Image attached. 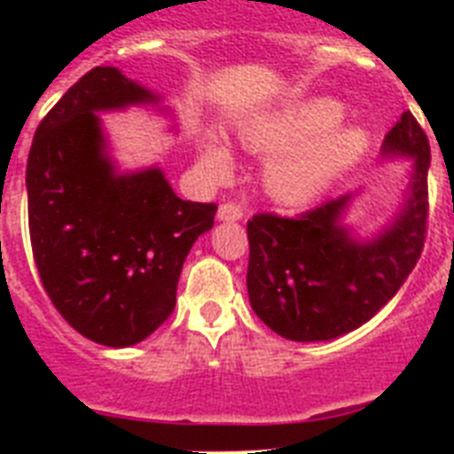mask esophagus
<instances>
[{
    "instance_id": "esophagus-1",
    "label": "esophagus",
    "mask_w": 454,
    "mask_h": 454,
    "mask_svg": "<svg viewBox=\"0 0 454 454\" xmlns=\"http://www.w3.org/2000/svg\"><path fill=\"white\" fill-rule=\"evenodd\" d=\"M243 218V208L236 207V204L227 202V204H220L218 208V220L223 223H236V220Z\"/></svg>"
}]
</instances>
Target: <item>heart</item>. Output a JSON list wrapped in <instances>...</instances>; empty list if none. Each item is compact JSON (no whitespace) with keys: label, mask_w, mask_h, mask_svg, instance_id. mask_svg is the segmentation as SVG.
<instances>
[{"label":"heart","mask_w":454,"mask_h":454,"mask_svg":"<svg viewBox=\"0 0 454 454\" xmlns=\"http://www.w3.org/2000/svg\"><path fill=\"white\" fill-rule=\"evenodd\" d=\"M340 118L343 108L336 102H314L300 114H286L252 124L243 131V143L247 150L270 154L330 129L340 122ZM366 150V131L359 127H343L277 154L266 166L263 182L268 192L279 202L304 204L330 186L340 172L355 166ZM202 166L208 177L220 182L231 172L230 150L218 138H211L204 145Z\"/></svg>","instance_id":"heart-1"}]
</instances>
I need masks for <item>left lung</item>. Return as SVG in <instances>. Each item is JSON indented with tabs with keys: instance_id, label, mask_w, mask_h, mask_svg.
Returning a JSON list of instances; mask_svg holds the SVG:
<instances>
[{
	"instance_id": "1",
	"label": "left lung",
	"mask_w": 454,
	"mask_h": 454,
	"mask_svg": "<svg viewBox=\"0 0 454 454\" xmlns=\"http://www.w3.org/2000/svg\"><path fill=\"white\" fill-rule=\"evenodd\" d=\"M382 156L411 159L398 214L371 239L343 224L352 192L298 218L247 220V295L254 314L288 340H330L362 327L398 293L427 231L430 143L409 111L384 138Z\"/></svg>"
}]
</instances>
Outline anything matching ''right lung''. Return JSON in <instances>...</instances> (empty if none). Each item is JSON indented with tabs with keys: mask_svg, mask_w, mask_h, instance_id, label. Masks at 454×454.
<instances>
[{
	"mask_svg": "<svg viewBox=\"0 0 454 454\" xmlns=\"http://www.w3.org/2000/svg\"><path fill=\"white\" fill-rule=\"evenodd\" d=\"M161 102L111 66L92 67L35 129L27 161L35 268L82 336L129 348L168 320L192 243L215 204L177 198L159 168L120 172L102 111Z\"/></svg>",
	"mask_w": 454,
	"mask_h": 454,
	"instance_id": "1",
	"label": "right lung"
}]
</instances>
